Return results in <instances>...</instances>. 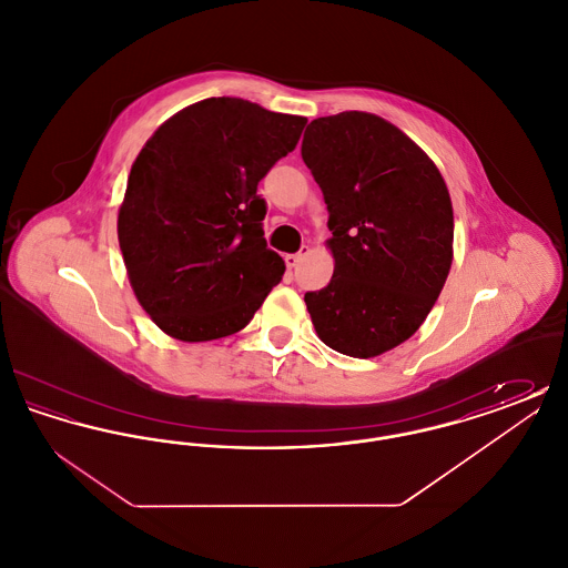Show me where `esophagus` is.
<instances>
[{
	"label": "esophagus",
	"mask_w": 568,
	"mask_h": 568,
	"mask_svg": "<svg viewBox=\"0 0 568 568\" xmlns=\"http://www.w3.org/2000/svg\"><path fill=\"white\" fill-rule=\"evenodd\" d=\"M306 251L308 248H304V251H300V253H290V255H285V266L292 271V268H296L297 264H300V260L306 255Z\"/></svg>",
	"instance_id": "esophagus-1"
}]
</instances>
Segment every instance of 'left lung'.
Masks as SVG:
<instances>
[{
	"instance_id": "8db88e82",
	"label": "left lung",
	"mask_w": 568,
	"mask_h": 568,
	"mask_svg": "<svg viewBox=\"0 0 568 568\" xmlns=\"http://www.w3.org/2000/svg\"><path fill=\"white\" fill-rule=\"evenodd\" d=\"M327 204L334 274L304 294L329 349L377 357L426 322L454 262V206L436 163L394 123L349 110L302 138Z\"/></svg>"
}]
</instances>
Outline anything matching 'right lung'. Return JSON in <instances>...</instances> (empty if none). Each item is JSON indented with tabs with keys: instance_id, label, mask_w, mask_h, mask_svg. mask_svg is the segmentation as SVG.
<instances>
[{
	"instance_id": "obj_1",
	"label": "right lung",
	"mask_w": 568,
	"mask_h": 568,
	"mask_svg": "<svg viewBox=\"0 0 568 568\" xmlns=\"http://www.w3.org/2000/svg\"><path fill=\"white\" fill-rule=\"evenodd\" d=\"M306 116L239 98L179 110L138 153L116 234L140 306L163 334L206 343L251 322L285 264L266 246L257 183Z\"/></svg>"
}]
</instances>
